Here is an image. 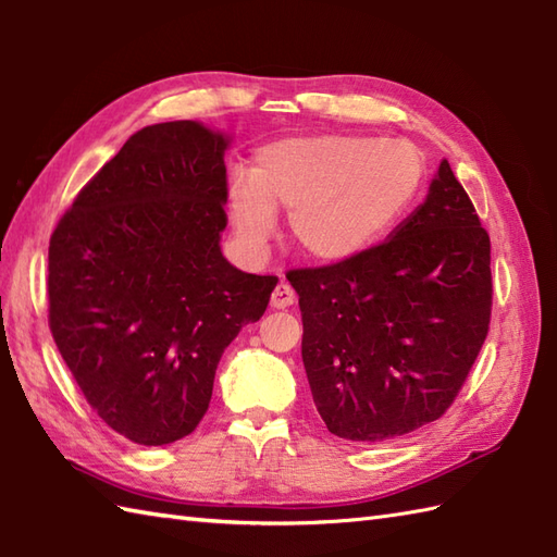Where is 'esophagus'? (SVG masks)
<instances>
[{
	"instance_id": "1",
	"label": "esophagus",
	"mask_w": 557,
	"mask_h": 557,
	"mask_svg": "<svg viewBox=\"0 0 557 557\" xmlns=\"http://www.w3.org/2000/svg\"><path fill=\"white\" fill-rule=\"evenodd\" d=\"M294 301H297V292H294L287 282H280V285L272 289V297H270V304L275 306V309H287V306H292Z\"/></svg>"
}]
</instances>
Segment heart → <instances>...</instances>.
I'll use <instances>...</instances> for the list:
<instances>
[{
	"label": "heart",
	"instance_id": "b5f03b06",
	"mask_svg": "<svg viewBox=\"0 0 557 557\" xmlns=\"http://www.w3.org/2000/svg\"><path fill=\"white\" fill-rule=\"evenodd\" d=\"M421 176L419 150L405 140L287 136L256 150L251 176H232L230 218L246 251L260 253L275 234V210H285L306 258L342 263L393 227Z\"/></svg>",
	"mask_w": 557,
	"mask_h": 557
}]
</instances>
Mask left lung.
<instances>
[{
	"instance_id": "left-lung-1",
	"label": "left lung",
	"mask_w": 557,
	"mask_h": 557,
	"mask_svg": "<svg viewBox=\"0 0 557 557\" xmlns=\"http://www.w3.org/2000/svg\"><path fill=\"white\" fill-rule=\"evenodd\" d=\"M287 280L315 409L347 441L381 443L441 419L488 335L491 236L447 160L389 239Z\"/></svg>"
}]
</instances>
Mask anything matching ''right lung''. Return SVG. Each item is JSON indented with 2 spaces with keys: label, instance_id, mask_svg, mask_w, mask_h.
Listing matches in <instances>:
<instances>
[{
  "label": "right lung",
  "instance_id": "add662e5",
  "mask_svg": "<svg viewBox=\"0 0 557 557\" xmlns=\"http://www.w3.org/2000/svg\"><path fill=\"white\" fill-rule=\"evenodd\" d=\"M224 148L227 138L196 122L140 128L50 236L57 349L92 411L138 445L196 431L222 351L277 285L220 251Z\"/></svg>",
  "mask_w": 557,
  "mask_h": 557
}]
</instances>
